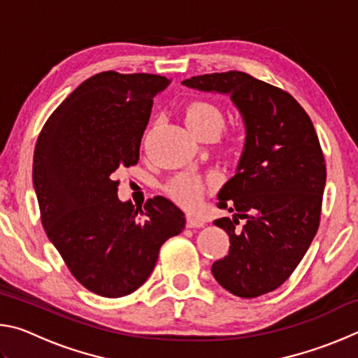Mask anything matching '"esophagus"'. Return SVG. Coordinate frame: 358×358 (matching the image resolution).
I'll use <instances>...</instances> for the list:
<instances>
[{
  "instance_id": "34e87169",
  "label": "esophagus",
  "mask_w": 358,
  "mask_h": 358,
  "mask_svg": "<svg viewBox=\"0 0 358 358\" xmlns=\"http://www.w3.org/2000/svg\"><path fill=\"white\" fill-rule=\"evenodd\" d=\"M186 226L189 229H201L205 226V221L202 217L199 216H194V215H187V220H186Z\"/></svg>"
}]
</instances>
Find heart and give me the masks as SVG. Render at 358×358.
<instances>
[{"label":"heart","instance_id":"b5f03b06","mask_svg":"<svg viewBox=\"0 0 358 358\" xmlns=\"http://www.w3.org/2000/svg\"><path fill=\"white\" fill-rule=\"evenodd\" d=\"M185 121L194 136L199 138H210L220 134L224 126V115L221 108L210 101H194L185 110ZM240 136L234 137L238 143ZM213 185V180H203L194 173H181L172 178L167 185V192L175 202L183 207L192 208L201 202L205 189Z\"/></svg>","mask_w":358,"mask_h":358}]
</instances>
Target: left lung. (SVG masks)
I'll return each instance as SVG.
<instances>
[{
    "instance_id": "left-lung-1",
    "label": "left lung",
    "mask_w": 358,
    "mask_h": 358,
    "mask_svg": "<svg viewBox=\"0 0 358 358\" xmlns=\"http://www.w3.org/2000/svg\"><path fill=\"white\" fill-rule=\"evenodd\" d=\"M181 83L230 96L246 131L235 175L217 192V207L237 213L215 221L230 248L211 273L243 299L271 292L292 275L319 227L327 172L314 126L289 93L246 72H215ZM237 215L245 220L241 229H234Z\"/></svg>"
}]
</instances>
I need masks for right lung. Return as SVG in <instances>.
I'll return each instance as SVG.
<instances>
[{
    "label": "right lung",
    "instance_id": "add662e5",
    "mask_svg": "<svg viewBox=\"0 0 358 358\" xmlns=\"http://www.w3.org/2000/svg\"><path fill=\"white\" fill-rule=\"evenodd\" d=\"M171 80L107 71L72 92L42 128L33 185L48 240L76 280L118 299L148 280L159 248L185 229L166 197L142 207L118 199V167L137 164L153 98Z\"/></svg>",
    "mask_w": 358,
    "mask_h": 358
}]
</instances>
